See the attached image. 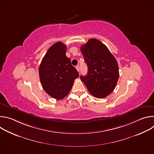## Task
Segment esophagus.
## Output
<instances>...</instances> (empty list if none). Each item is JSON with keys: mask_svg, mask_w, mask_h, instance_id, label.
<instances>
[{"mask_svg": "<svg viewBox=\"0 0 154 154\" xmlns=\"http://www.w3.org/2000/svg\"><path fill=\"white\" fill-rule=\"evenodd\" d=\"M75 68H76V69L77 70V71L78 72H79L80 71V67H79V66L78 65V66H77L75 67Z\"/></svg>", "mask_w": 154, "mask_h": 154, "instance_id": "esophagus-1", "label": "esophagus"}]
</instances>
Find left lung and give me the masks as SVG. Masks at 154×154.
<instances>
[{
    "instance_id": "8db88e82",
    "label": "left lung",
    "mask_w": 154,
    "mask_h": 154,
    "mask_svg": "<svg viewBox=\"0 0 154 154\" xmlns=\"http://www.w3.org/2000/svg\"><path fill=\"white\" fill-rule=\"evenodd\" d=\"M88 73L80 76L88 91L95 97L104 98L112 93L119 79L117 61L99 40L91 38L80 48Z\"/></svg>"
}]
</instances>
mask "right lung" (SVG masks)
<instances>
[{
	"mask_svg": "<svg viewBox=\"0 0 154 154\" xmlns=\"http://www.w3.org/2000/svg\"><path fill=\"white\" fill-rule=\"evenodd\" d=\"M66 46L61 42L53 45L43 57L39 68L41 85L52 97L60 100L70 92L79 74L66 56Z\"/></svg>",
	"mask_w": 154,
	"mask_h": 154,
	"instance_id": "add662e5",
	"label": "right lung"
}]
</instances>
